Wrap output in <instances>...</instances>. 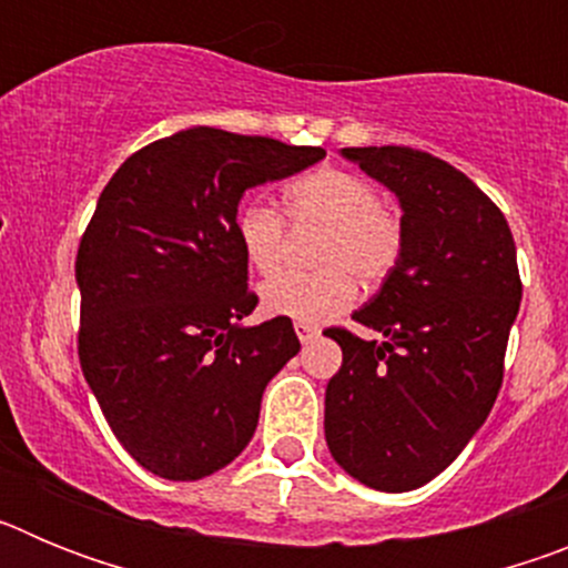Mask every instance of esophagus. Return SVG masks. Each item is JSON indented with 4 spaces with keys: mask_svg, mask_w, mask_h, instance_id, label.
<instances>
[{
    "mask_svg": "<svg viewBox=\"0 0 568 568\" xmlns=\"http://www.w3.org/2000/svg\"><path fill=\"white\" fill-rule=\"evenodd\" d=\"M295 335H298L301 344H313L321 333L318 327H313V324H295Z\"/></svg>",
    "mask_w": 568,
    "mask_h": 568,
    "instance_id": "1",
    "label": "esophagus"
}]
</instances>
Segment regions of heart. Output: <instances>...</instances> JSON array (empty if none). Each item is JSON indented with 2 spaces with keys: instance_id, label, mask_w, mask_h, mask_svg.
Returning <instances> with one entry per match:
<instances>
[{
  "instance_id": "b5f03b06",
  "label": "heart",
  "mask_w": 568,
  "mask_h": 568,
  "mask_svg": "<svg viewBox=\"0 0 568 568\" xmlns=\"http://www.w3.org/2000/svg\"><path fill=\"white\" fill-rule=\"evenodd\" d=\"M284 213L293 224H318V273H287L261 287V307L278 318L318 324L353 301L355 278L378 284L400 258L404 230L381 207L373 182L338 168L301 175L284 190ZM235 241L250 267L273 275L284 261V219L267 202L250 199L235 210Z\"/></svg>"
}]
</instances>
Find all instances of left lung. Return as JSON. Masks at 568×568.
Returning <instances> with one entry per match:
<instances>
[{
	"label": "left lung",
	"mask_w": 568,
	"mask_h": 568,
	"mask_svg": "<svg viewBox=\"0 0 568 568\" xmlns=\"http://www.w3.org/2000/svg\"><path fill=\"white\" fill-rule=\"evenodd\" d=\"M393 190L400 258L353 318L384 341L327 329L344 361L329 378L324 435L369 489L409 491L453 464L504 381L520 275L504 213L453 164L413 148H344Z\"/></svg>",
	"instance_id": "obj_1"
}]
</instances>
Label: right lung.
<instances>
[{
	"instance_id": "obj_1",
	"label": "right lung",
	"mask_w": 568,
	"mask_h": 568,
	"mask_svg": "<svg viewBox=\"0 0 568 568\" xmlns=\"http://www.w3.org/2000/svg\"><path fill=\"white\" fill-rule=\"evenodd\" d=\"M324 155L190 128L130 155L99 195L77 255L79 361L119 444L159 478L239 458L261 395L301 349L290 318L241 324L258 298L233 222L250 187Z\"/></svg>"
}]
</instances>
